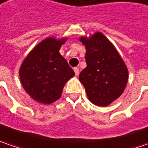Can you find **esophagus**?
Instances as JSON below:
<instances>
[{"instance_id":"obj_1","label":"esophagus","mask_w":148,"mask_h":148,"mask_svg":"<svg viewBox=\"0 0 148 148\" xmlns=\"http://www.w3.org/2000/svg\"><path fill=\"white\" fill-rule=\"evenodd\" d=\"M74 71H75L76 76H78V75H79V68H78V67H75V68H74Z\"/></svg>"}]
</instances>
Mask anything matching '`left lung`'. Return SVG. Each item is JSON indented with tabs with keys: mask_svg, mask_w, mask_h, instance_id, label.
Masks as SVG:
<instances>
[{
	"mask_svg": "<svg viewBox=\"0 0 148 148\" xmlns=\"http://www.w3.org/2000/svg\"><path fill=\"white\" fill-rule=\"evenodd\" d=\"M86 67L79 75L89 100L98 106H108L124 91L128 81L127 66L114 44L100 33L82 36Z\"/></svg>",
	"mask_w": 148,
	"mask_h": 148,
	"instance_id": "obj_1",
	"label": "left lung"
}]
</instances>
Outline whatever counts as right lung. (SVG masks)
Segmentation results:
<instances>
[{
    "label": "right lung",
    "mask_w": 148,
    "mask_h": 148,
    "mask_svg": "<svg viewBox=\"0 0 148 148\" xmlns=\"http://www.w3.org/2000/svg\"><path fill=\"white\" fill-rule=\"evenodd\" d=\"M67 38L49 37L32 49L20 67V82L32 99L49 105L59 99L75 72L59 50Z\"/></svg>",
    "instance_id": "1"
}]
</instances>
